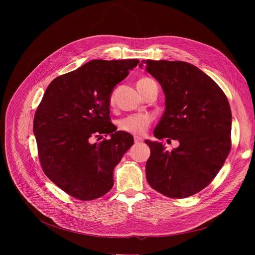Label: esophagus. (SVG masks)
Segmentation results:
<instances>
[{"label":"esophagus","mask_w":255,"mask_h":255,"mask_svg":"<svg viewBox=\"0 0 255 255\" xmlns=\"http://www.w3.org/2000/svg\"><path fill=\"white\" fill-rule=\"evenodd\" d=\"M134 142H135L136 144L142 143V142H143V138H142V137H139V136H134Z\"/></svg>","instance_id":"34e87169"}]
</instances>
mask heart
<instances>
[{"mask_svg": "<svg viewBox=\"0 0 255 255\" xmlns=\"http://www.w3.org/2000/svg\"><path fill=\"white\" fill-rule=\"evenodd\" d=\"M149 80L150 79H147V78H143L139 80L137 83V88ZM109 102H110V105L114 104V95H111ZM152 121H153V117L149 114H146V113L132 114V115L125 116L119 121V128L120 130L130 134L142 135L148 130Z\"/></svg>", "mask_w": 255, "mask_h": 255, "instance_id": "heart-1", "label": "heart"}]
</instances>
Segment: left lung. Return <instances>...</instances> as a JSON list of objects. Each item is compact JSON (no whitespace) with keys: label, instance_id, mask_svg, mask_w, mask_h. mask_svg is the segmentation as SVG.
I'll return each instance as SVG.
<instances>
[{"label":"left lung","instance_id":"1","mask_svg":"<svg viewBox=\"0 0 255 255\" xmlns=\"http://www.w3.org/2000/svg\"><path fill=\"white\" fill-rule=\"evenodd\" d=\"M139 66H145L165 95V111L154 136L179 142L168 152L161 142L145 140L150 148L146 179L168 198L193 196L210 185L230 152L232 115L227 97L191 63L147 59Z\"/></svg>","mask_w":255,"mask_h":255}]
</instances>
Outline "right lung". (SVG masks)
I'll use <instances>...</instances> for the list:
<instances>
[{"mask_svg":"<svg viewBox=\"0 0 255 255\" xmlns=\"http://www.w3.org/2000/svg\"><path fill=\"white\" fill-rule=\"evenodd\" d=\"M138 63V59H94L47 87L33 132L44 173L66 194L91 201L112 189L113 170L133 145V137L116 131L109 100ZM102 133L112 138L91 143Z\"/></svg>","mask_w":255,"mask_h":255,"instance_id":"add662e5","label":"right lung"}]
</instances>
